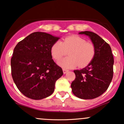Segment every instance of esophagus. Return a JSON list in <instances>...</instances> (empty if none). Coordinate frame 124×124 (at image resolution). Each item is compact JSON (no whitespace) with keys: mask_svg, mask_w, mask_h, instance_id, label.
I'll return each mask as SVG.
<instances>
[{"mask_svg":"<svg viewBox=\"0 0 124 124\" xmlns=\"http://www.w3.org/2000/svg\"><path fill=\"white\" fill-rule=\"evenodd\" d=\"M68 70H67V69H63V73L64 74H66L67 72H68Z\"/></svg>","mask_w":124,"mask_h":124,"instance_id":"obj_1","label":"esophagus"}]
</instances>
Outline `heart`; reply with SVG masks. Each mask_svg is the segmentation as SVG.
I'll return each mask as SVG.
<instances>
[{
  "label": "heart",
  "instance_id": "obj_1",
  "mask_svg": "<svg viewBox=\"0 0 124 124\" xmlns=\"http://www.w3.org/2000/svg\"><path fill=\"white\" fill-rule=\"evenodd\" d=\"M51 52L56 61L60 60L68 52L70 56L58 62V65L64 69L73 68L78 65L84 68L93 59L96 48L93 44L87 42L84 38L72 35L64 38L62 42H55L51 46Z\"/></svg>",
  "mask_w": 124,
  "mask_h": 124
}]
</instances>
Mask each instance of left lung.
I'll return each instance as SVG.
<instances>
[{"label": "left lung", "mask_w": 124, "mask_h": 124, "mask_svg": "<svg viewBox=\"0 0 124 124\" xmlns=\"http://www.w3.org/2000/svg\"><path fill=\"white\" fill-rule=\"evenodd\" d=\"M87 35L96 48L92 62L80 70H74L75 79L71 84L73 94L82 99H93L107 90L113 77L114 57L111 48L103 38L91 31H81Z\"/></svg>", "instance_id": "left-lung-1"}]
</instances>
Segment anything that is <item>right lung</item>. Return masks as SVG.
<instances>
[{"instance_id": "obj_1", "label": "right lung", "mask_w": 124, "mask_h": 124, "mask_svg": "<svg viewBox=\"0 0 124 124\" xmlns=\"http://www.w3.org/2000/svg\"><path fill=\"white\" fill-rule=\"evenodd\" d=\"M60 38L34 32L20 41L11 59L12 76L23 94L33 100L51 96L56 81L63 75L52 59L51 48Z\"/></svg>"}]
</instances>
